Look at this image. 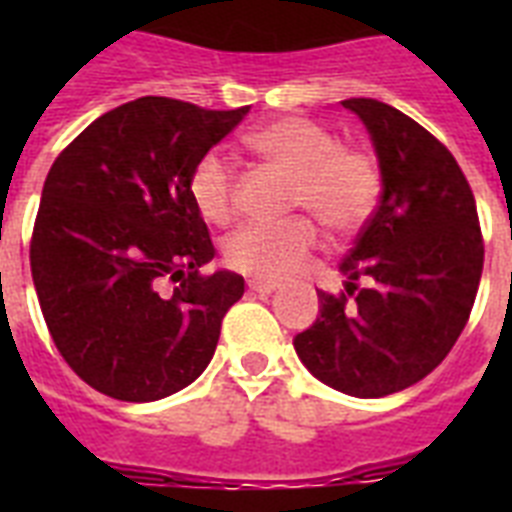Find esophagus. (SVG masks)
<instances>
[{"label": "esophagus", "instance_id": "obj_1", "mask_svg": "<svg viewBox=\"0 0 512 512\" xmlns=\"http://www.w3.org/2000/svg\"><path fill=\"white\" fill-rule=\"evenodd\" d=\"M249 289H252V292H257V295H271V292H276V289H279V284H276V281L252 279L249 281Z\"/></svg>", "mask_w": 512, "mask_h": 512}]
</instances>
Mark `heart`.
<instances>
[{"instance_id":"heart-1","label":"heart","mask_w":512,"mask_h":512,"mask_svg":"<svg viewBox=\"0 0 512 512\" xmlns=\"http://www.w3.org/2000/svg\"><path fill=\"white\" fill-rule=\"evenodd\" d=\"M247 148L292 180L289 207L308 209L337 236L361 231L380 204L382 175L377 159L361 148L342 146L335 132L303 116H281L247 135ZM188 199L201 220L225 225L236 209V172L217 151L193 164ZM311 217L284 223H247L223 241L228 268L252 279H287L319 249Z\"/></svg>"}]
</instances>
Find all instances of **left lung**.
<instances>
[{"label":"left lung","instance_id":"1","mask_svg":"<svg viewBox=\"0 0 512 512\" xmlns=\"http://www.w3.org/2000/svg\"><path fill=\"white\" fill-rule=\"evenodd\" d=\"M342 106L372 135L382 196L340 263L345 292H319L321 316L295 337V350L329 388L380 398L428 377L462 335L484 236L473 191L441 140L380 100Z\"/></svg>","mask_w":512,"mask_h":512}]
</instances>
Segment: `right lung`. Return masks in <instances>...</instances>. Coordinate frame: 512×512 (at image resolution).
I'll use <instances>...</instances> for the list:
<instances>
[{
    "label": "right lung",
    "mask_w": 512,
    "mask_h": 512,
    "mask_svg": "<svg viewBox=\"0 0 512 512\" xmlns=\"http://www.w3.org/2000/svg\"><path fill=\"white\" fill-rule=\"evenodd\" d=\"M247 111L130 100L79 132L47 172L31 276L55 348L90 388L159 401L215 356L244 279L199 273L215 247L188 175Z\"/></svg>",
    "instance_id": "right-lung-1"
}]
</instances>
